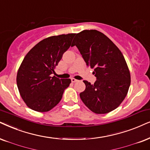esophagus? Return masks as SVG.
Wrapping results in <instances>:
<instances>
[{
  "instance_id": "esophagus-1",
  "label": "esophagus",
  "mask_w": 150,
  "mask_h": 150,
  "mask_svg": "<svg viewBox=\"0 0 150 150\" xmlns=\"http://www.w3.org/2000/svg\"><path fill=\"white\" fill-rule=\"evenodd\" d=\"M71 81H72V82H77V81L78 80H77V79H75V78H72Z\"/></svg>"
}]
</instances>
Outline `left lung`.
Segmentation results:
<instances>
[{
    "instance_id": "8db88e82",
    "label": "left lung",
    "mask_w": 150,
    "mask_h": 150,
    "mask_svg": "<svg viewBox=\"0 0 150 150\" xmlns=\"http://www.w3.org/2000/svg\"><path fill=\"white\" fill-rule=\"evenodd\" d=\"M86 62L94 69L96 82L84 80L86 88L81 100L93 112L103 114L116 109L127 94L130 73L118 48L103 33L96 30H83L73 41ZM72 46V45H71Z\"/></svg>"
}]
</instances>
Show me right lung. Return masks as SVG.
Here are the masks:
<instances>
[{
  "mask_svg": "<svg viewBox=\"0 0 150 150\" xmlns=\"http://www.w3.org/2000/svg\"><path fill=\"white\" fill-rule=\"evenodd\" d=\"M75 35L68 34L43 39L24 57L17 73L16 82L21 96L31 109L46 112L61 100L71 80L57 78L52 74Z\"/></svg>",
  "mask_w": 150,
  "mask_h": 150,
  "instance_id": "1",
  "label": "right lung"
}]
</instances>
